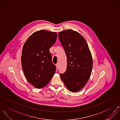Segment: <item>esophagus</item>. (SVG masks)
<instances>
[{
    "instance_id": "1",
    "label": "esophagus",
    "mask_w": 120,
    "mask_h": 120,
    "mask_svg": "<svg viewBox=\"0 0 120 120\" xmlns=\"http://www.w3.org/2000/svg\"><path fill=\"white\" fill-rule=\"evenodd\" d=\"M56 68L58 69V67H59V64H56Z\"/></svg>"
}]
</instances>
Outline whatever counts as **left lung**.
Wrapping results in <instances>:
<instances>
[{"instance_id": "left-lung-1", "label": "left lung", "mask_w": 120, "mask_h": 120, "mask_svg": "<svg viewBox=\"0 0 120 120\" xmlns=\"http://www.w3.org/2000/svg\"><path fill=\"white\" fill-rule=\"evenodd\" d=\"M60 41L67 58L65 72L60 78L67 89L75 93L85 86L90 78L93 67L91 53L85 38L71 29L60 31Z\"/></svg>"}]
</instances>
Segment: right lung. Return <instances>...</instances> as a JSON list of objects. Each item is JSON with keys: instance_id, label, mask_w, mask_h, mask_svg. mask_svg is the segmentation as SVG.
Masks as SVG:
<instances>
[{"instance_id": "add662e5", "label": "right lung", "mask_w": 120, "mask_h": 120, "mask_svg": "<svg viewBox=\"0 0 120 120\" xmlns=\"http://www.w3.org/2000/svg\"><path fill=\"white\" fill-rule=\"evenodd\" d=\"M57 37L56 32L42 30L32 33L24 43L22 67L26 79L36 88L47 85L55 73L56 66L49 49Z\"/></svg>"}]
</instances>
